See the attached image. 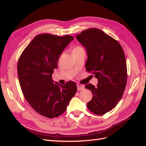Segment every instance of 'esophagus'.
Returning a JSON list of instances; mask_svg holds the SVG:
<instances>
[{
	"mask_svg": "<svg viewBox=\"0 0 146 146\" xmlns=\"http://www.w3.org/2000/svg\"><path fill=\"white\" fill-rule=\"evenodd\" d=\"M84 88H85V87H84L83 85H77V90L78 91L83 90H84Z\"/></svg>",
	"mask_w": 146,
	"mask_h": 146,
	"instance_id": "esophagus-1",
	"label": "esophagus"
}]
</instances>
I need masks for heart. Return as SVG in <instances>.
<instances>
[{
  "mask_svg": "<svg viewBox=\"0 0 146 146\" xmlns=\"http://www.w3.org/2000/svg\"><path fill=\"white\" fill-rule=\"evenodd\" d=\"M83 48H82V47H79V46H77V47H76L74 48V49L73 50V51H77V50H82Z\"/></svg>",
  "mask_w": 146,
  "mask_h": 146,
  "instance_id": "1",
  "label": "heart"
}]
</instances>
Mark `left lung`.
I'll use <instances>...</instances> for the list:
<instances>
[{"label":"left lung","mask_w":146,"mask_h":146,"mask_svg":"<svg viewBox=\"0 0 146 146\" xmlns=\"http://www.w3.org/2000/svg\"><path fill=\"white\" fill-rule=\"evenodd\" d=\"M76 38L86 50V71L98 80L96 87L90 83L85 85L92 93L87 107L92 113L104 115L116 107L125 90L127 70L124 52L116 40L98 29L84 30Z\"/></svg>","instance_id":"obj_1"}]
</instances>
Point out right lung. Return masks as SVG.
<instances>
[{
    "mask_svg": "<svg viewBox=\"0 0 146 146\" xmlns=\"http://www.w3.org/2000/svg\"><path fill=\"white\" fill-rule=\"evenodd\" d=\"M73 39L70 35H38L19 57L17 75L21 90L31 107L43 116L54 118L62 114L77 92L75 82L62 85L52 78L60 56Z\"/></svg>",
    "mask_w": 146,
    "mask_h": 146,
    "instance_id": "add662e5",
    "label": "right lung"
}]
</instances>
